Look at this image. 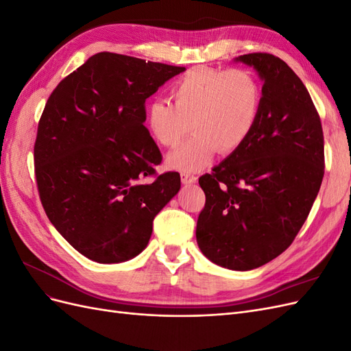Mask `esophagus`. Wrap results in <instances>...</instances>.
Segmentation results:
<instances>
[{
    "label": "esophagus",
    "instance_id": "1",
    "mask_svg": "<svg viewBox=\"0 0 351 351\" xmlns=\"http://www.w3.org/2000/svg\"><path fill=\"white\" fill-rule=\"evenodd\" d=\"M180 178H182L183 184H193L197 182V177L193 174H189V173H182L180 174Z\"/></svg>",
    "mask_w": 351,
    "mask_h": 351
}]
</instances>
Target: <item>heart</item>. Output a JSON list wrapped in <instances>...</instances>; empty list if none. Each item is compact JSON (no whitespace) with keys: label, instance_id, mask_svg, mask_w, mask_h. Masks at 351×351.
Wrapping results in <instances>:
<instances>
[{"label":"heart","instance_id":"1","mask_svg":"<svg viewBox=\"0 0 351 351\" xmlns=\"http://www.w3.org/2000/svg\"><path fill=\"white\" fill-rule=\"evenodd\" d=\"M174 101H154L146 110V125L162 147L178 146L190 132L195 134L168 156L177 171L204 168L218 151L236 152L249 139L262 107V84L247 69L199 66L187 70L171 88Z\"/></svg>","mask_w":351,"mask_h":351}]
</instances>
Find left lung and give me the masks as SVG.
<instances>
[{
	"instance_id": "8db88e82",
	"label": "left lung",
	"mask_w": 351,
	"mask_h": 351,
	"mask_svg": "<svg viewBox=\"0 0 351 351\" xmlns=\"http://www.w3.org/2000/svg\"><path fill=\"white\" fill-rule=\"evenodd\" d=\"M236 60L259 73L262 107L244 145L199 178L206 202L196 240L219 267L250 271L289 247L309 215L324 178V132L309 92L281 58Z\"/></svg>"
}]
</instances>
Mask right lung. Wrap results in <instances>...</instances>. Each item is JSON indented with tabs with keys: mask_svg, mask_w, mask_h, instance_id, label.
Segmentation results:
<instances>
[{
	"mask_svg": "<svg viewBox=\"0 0 351 351\" xmlns=\"http://www.w3.org/2000/svg\"><path fill=\"white\" fill-rule=\"evenodd\" d=\"M184 70L98 52L49 95L34 147L38 192L51 224L90 261L137 256L182 186L178 173L156 174L162 155L143 123L146 99Z\"/></svg>",
	"mask_w": 351,
	"mask_h": 351,
	"instance_id": "right-lung-1",
	"label": "right lung"
}]
</instances>
